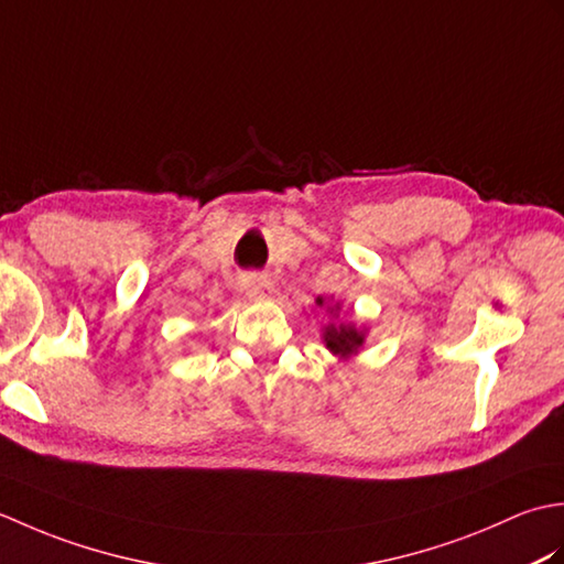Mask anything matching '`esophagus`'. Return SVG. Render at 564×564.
<instances>
[{
    "mask_svg": "<svg viewBox=\"0 0 564 564\" xmlns=\"http://www.w3.org/2000/svg\"><path fill=\"white\" fill-rule=\"evenodd\" d=\"M245 293L249 297H254V301H269V297H273L275 289H273V281L269 279V275L263 273H249L245 275Z\"/></svg>",
    "mask_w": 564,
    "mask_h": 564,
    "instance_id": "1",
    "label": "esophagus"
}]
</instances>
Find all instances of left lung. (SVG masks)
I'll use <instances>...</instances> for the list:
<instances>
[{
    "mask_svg": "<svg viewBox=\"0 0 564 564\" xmlns=\"http://www.w3.org/2000/svg\"><path fill=\"white\" fill-rule=\"evenodd\" d=\"M315 303L329 315V322L322 327V341H325L334 358H339V364L351 361V358H356L366 349L368 327H356L354 322L341 319V303L334 301V297L319 295Z\"/></svg>",
    "mask_w": 564,
    "mask_h": 564,
    "instance_id": "obj_1",
    "label": "left lung"
}]
</instances>
